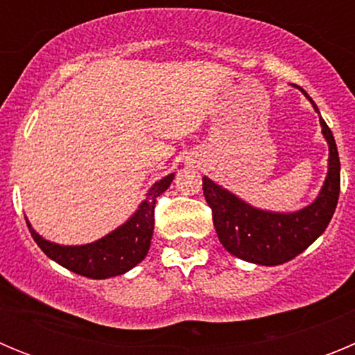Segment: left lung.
I'll return each instance as SVG.
<instances>
[{"mask_svg": "<svg viewBox=\"0 0 355 355\" xmlns=\"http://www.w3.org/2000/svg\"><path fill=\"white\" fill-rule=\"evenodd\" d=\"M300 92L318 112L306 90L300 89ZM320 126L329 144L327 178L318 197L299 211L274 213L254 208L209 178H202L206 202L213 211V225L227 252L256 265H283L304 252L324 233L340 197V156L332 131L322 117Z\"/></svg>", "mask_w": 355, "mask_h": 355, "instance_id": "1", "label": "left lung"}]
</instances>
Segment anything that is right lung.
<instances>
[{"instance_id": "1", "label": "right lung", "mask_w": 355, "mask_h": 355, "mask_svg": "<svg viewBox=\"0 0 355 355\" xmlns=\"http://www.w3.org/2000/svg\"><path fill=\"white\" fill-rule=\"evenodd\" d=\"M172 180H174V174H168L163 180L156 181L149 188L146 200L133 213L130 220L103 236L101 240L87 243V245H58V243L44 240L28 220L26 224L42 252L58 265L65 266L67 270L90 279L115 277V275L126 274L147 256L153 229H155L156 199L171 187Z\"/></svg>"}]
</instances>
